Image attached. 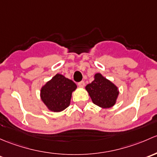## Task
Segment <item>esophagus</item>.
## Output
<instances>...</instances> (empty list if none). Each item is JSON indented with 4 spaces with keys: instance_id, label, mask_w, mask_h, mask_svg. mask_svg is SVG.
I'll use <instances>...</instances> for the list:
<instances>
[{
    "instance_id": "obj_1",
    "label": "esophagus",
    "mask_w": 157,
    "mask_h": 157,
    "mask_svg": "<svg viewBox=\"0 0 157 157\" xmlns=\"http://www.w3.org/2000/svg\"><path fill=\"white\" fill-rule=\"evenodd\" d=\"M78 85L79 87H81V88H83V87L85 86V82H84V81H81V82H79L78 83Z\"/></svg>"
}]
</instances>
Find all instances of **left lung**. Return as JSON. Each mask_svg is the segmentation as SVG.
Masks as SVG:
<instances>
[{"label": "left lung", "instance_id": "left-lung-1", "mask_svg": "<svg viewBox=\"0 0 157 157\" xmlns=\"http://www.w3.org/2000/svg\"><path fill=\"white\" fill-rule=\"evenodd\" d=\"M94 104L103 108H109L116 103L119 91L110 81L97 73L94 80L85 87Z\"/></svg>", "mask_w": 157, "mask_h": 157}]
</instances>
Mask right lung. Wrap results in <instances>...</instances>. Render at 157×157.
Wrapping results in <instances>:
<instances>
[{
	"instance_id": "right-lung-1",
	"label": "right lung",
	"mask_w": 157,
	"mask_h": 157,
	"mask_svg": "<svg viewBox=\"0 0 157 157\" xmlns=\"http://www.w3.org/2000/svg\"><path fill=\"white\" fill-rule=\"evenodd\" d=\"M76 88L72 80L56 74L41 88V100L50 110L60 112L69 106L72 92Z\"/></svg>"
}]
</instances>
